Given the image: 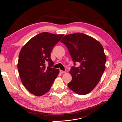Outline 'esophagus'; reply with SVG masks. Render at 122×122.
<instances>
[{"label":"esophagus","instance_id":"1","mask_svg":"<svg viewBox=\"0 0 122 122\" xmlns=\"http://www.w3.org/2000/svg\"><path fill=\"white\" fill-rule=\"evenodd\" d=\"M60 73H61V74H63V73H65V71H62V70H60Z\"/></svg>","mask_w":122,"mask_h":122}]
</instances>
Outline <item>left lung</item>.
I'll use <instances>...</instances> for the list:
<instances>
[{"mask_svg":"<svg viewBox=\"0 0 122 122\" xmlns=\"http://www.w3.org/2000/svg\"><path fill=\"white\" fill-rule=\"evenodd\" d=\"M67 46L74 63L70 74L72 81L68 86L78 95H86L97 86L105 69L106 56L102 45L91 36L82 33L65 36L61 41Z\"/></svg>","mask_w":122,"mask_h":122,"instance_id":"1","label":"left lung"}]
</instances>
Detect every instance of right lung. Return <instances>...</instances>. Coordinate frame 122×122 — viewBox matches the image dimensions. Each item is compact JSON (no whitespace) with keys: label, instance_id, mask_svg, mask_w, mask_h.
<instances>
[{"label":"right lung","instance_id":"add662e5","mask_svg":"<svg viewBox=\"0 0 122 122\" xmlns=\"http://www.w3.org/2000/svg\"><path fill=\"white\" fill-rule=\"evenodd\" d=\"M64 35L44 32L35 36L22 48L17 67L21 82L30 93L41 96L48 92L58 76V69L51 67L53 48ZM46 63L49 65L47 67Z\"/></svg>","mask_w":122,"mask_h":122}]
</instances>
